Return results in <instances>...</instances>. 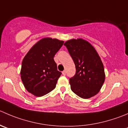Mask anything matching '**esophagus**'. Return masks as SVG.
I'll use <instances>...</instances> for the list:
<instances>
[{"mask_svg": "<svg viewBox=\"0 0 128 128\" xmlns=\"http://www.w3.org/2000/svg\"><path fill=\"white\" fill-rule=\"evenodd\" d=\"M62 75L65 76L66 75V70H64V71L62 72Z\"/></svg>", "mask_w": 128, "mask_h": 128, "instance_id": "34e87169", "label": "esophagus"}]
</instances>
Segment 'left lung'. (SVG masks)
<instances>
[{"instance_id": "8db88e82", "label": "left lung", "mask_w": 128, "mask_h": 128, "mask_svg": "<svg viewBox=\"0 0 128 128\" xmlns=\"http://www.w3.org/2000/svg\"><path fill=\"white\" fill-rule=\"evenodd\" d=\"M76 66V74L69 79L71 90L83 99L100 92L105 80L104 65L95 48L82 39H72L64 43Z\"/></svg>"}]
</instances>
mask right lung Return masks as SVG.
I'll use <instances>...</instances> for the list:
<instances>
[{
  "instance_id": "right-lung-1",
  "label": "right lung",
  "mask_w": 128,
  "mask_h": 128,
  "mask_svg": "<svg viewBox=\"0 0 128 128\" xmlns=\"http://www.w3.org/2000/svg\"><path fill=\"white\" fill-rule=\"evenodd\" d=\"M64 44L63 40L45 38L28 50L22 62L20 77L28 92L41 97L56 88L61 75L54 57Z\"/></svg>"
}]
</instances>
